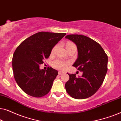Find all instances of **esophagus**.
Returning <instances> with one entry per match:
<instances>
[{"mask_svg": "<svg viewBox=\"0 0 121 121\" xmlns=\"http://www.w3.org/2000/svg\"><path fill=\"white\" fill-rule=\"evenodd\" d=\"M64 73H65V72H62V71H59V72H58L59 75H62V74H64Z\"/></svg>", "mask_w": 121, "mask_h": 121, "instance_id": "obj_1", "label": "esophagus"}]
</instances>
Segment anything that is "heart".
<instances>
[{
    "label": "heart",
    "instance_id": "b5f03b06",
    "mask_svg": "<svg viewBox=\"0 0 121 121\" xmlns=\"http://www.w3.org/2000/svg\"><path fill=\"white\" fill-rule=\"evenodd\" d=\"M70 46H75V45L72 42H68L67 43V45H66V48L70 47ZM57 46H55L53 48L52 50V53H53L55 52L56 49H57ZM69 63L68 62L63 60L61 59H57L53 62L52 65L53 67L55 68L61 69V70H64V69L67 68L68 65H69Z\"/></svg>",
    "mask_w": 121,
    "mask_h": 121
}]
</instances>
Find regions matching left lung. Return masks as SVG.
I'll use <instances>...</instances> for the list:
<instances>
[{
    "mask_svg": "<svg viewBox=\"0 0 121 121\" xmlns=\"http://www.w3.org/2000/svg\"><path fill=\"white\" fill-rule=\"evenodd\" d=\"M66 39L77 45L78 58L73 66L82 72L81 77L68 74L65 84L68 94L76 99H84L93 95L103 83L107 71L108 57L100 44L81 35H68Z\"/></svg>",
    "mask_w": 121,
    "mask_h": 121,
    "instance_id": "obj_1",
    "label": "left lung"
}]
</instances>
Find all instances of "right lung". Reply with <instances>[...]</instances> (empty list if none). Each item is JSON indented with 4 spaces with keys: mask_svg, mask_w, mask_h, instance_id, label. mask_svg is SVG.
Instances as JSON below:
<instances>
[{
    "mask_svg": "<svg viewBox=\"0 0 121 121\" xmlns=\"http://www.w3.org/2000/svg\"><path fill=\"white\" fill-rule=\"evenodd\" d=\"M65 33L39 32L22 42L12 59L14 77L19 86L27 95L41 97L47 95L58 75V71L48 67L39 69L44 59L48 58L54 46Z\"/></svg>",
    "mask_w": 121,
    "mask_h": 121,
    "instance_id": "add662e5",
    "label": "right lung"
}]
</instances>
